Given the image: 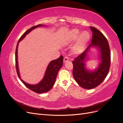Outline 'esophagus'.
<instances>
[{
    "mask_svg": "<svg viewBox=\"0 0 123 123\" xmlns=\"http://www.w3.org/2000/svg\"><path fill=\"white\" fill-rule=\"evenodd\" d=\"M68 61H69L68 57H67V56H65V57H64V62H68Z\"/></svg>",
    "mask_w": 123,
    "mask_h": 123,
    "instance_id": "obj_1",
    "label": "esophagus"
}]
</instances>
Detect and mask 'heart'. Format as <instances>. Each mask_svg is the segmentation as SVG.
Masks as SVG:
<instances>
[{"label":"heart","instance_id":"b5f03b06","mask_svg":"<svg viewBox=\"0 0 123 123\" xmlns=\"http://www.w3.org/2000/svg\"><path fill=\"white\" fill-rule=\"evenodd\" d=\"M76 43L72 48V51L75 54H79L82 52L85 46L90 39V34L86 31L81 32L77 29H74L70 32L68 36L69 42H73L77 40Z\"/></svg>","mask_w":123,"mask_h":123}]
</instances>
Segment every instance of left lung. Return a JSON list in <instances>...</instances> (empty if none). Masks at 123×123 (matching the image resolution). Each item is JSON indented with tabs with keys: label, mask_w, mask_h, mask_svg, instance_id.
<instances>
[{
	"label": "left lung",
	"mask_w": 123,
	"mask_h": 123,
	"mask_svg": "<svg viewBox=\"0 0 123 123\" xmlns=\"http://www.w3.org/2000/svg\"><path fill=\"white\" fill-rule=\"evenodd\" d=\"M90 28L93 34L91 43L72 62L74 79L80 87L86 89L95 88L103 82L109 72L111 61L109 43L105 36L96 28ZM91 46H95L99 49L100 59L101 61L98 68L93 71L87 70L85 66L87 53Z\"/></svg>",
	"instance_id": "8db88e82"
}]
</instances>
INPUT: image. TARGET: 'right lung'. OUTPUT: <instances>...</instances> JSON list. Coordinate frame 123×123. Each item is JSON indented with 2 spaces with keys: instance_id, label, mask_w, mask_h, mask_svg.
Segmentation results:
<instances>
[{
  "instance_id": "obj_1",
  "label": "right lung",
  "mask_w": 123,
  "mask_h": 123,
  "mask_svg": "<svg viewBox=\"0 0 123 123\" xmlns=\"http://www.w3.org/2000/svg\"><path fill=\"white\" fill-rule=\"evenodd\" d=\"M43 25H37L34 26V27L31 28L30 29H29L28 31L25 32L24 34L22 35V36L20 37V38H19L17 43L15 52V64L17 75L20 79V76L19 71V68H18L17 61V50L18 44H19V43L20 41L23 40L25 37V36L27 35L29 33H30L32 30H33V29ZM63 59H64V58H63L62 56H61L58 58L51 61L49 63V64L48 65L47 70L46 71L45 74H44V76L43 78V79L41 80L38 84L36 85H31L25 82V81L21 79H20L21 81L27 88L30 89L32 91L37 93H45L49 91L50 89L52 88L55 82V80L56 79L57 73L59 69L62 68L63 64Z\"/></svg>"
}]
</instances>
